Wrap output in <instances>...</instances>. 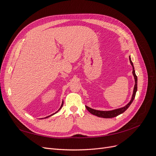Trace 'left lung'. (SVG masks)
Returning <instances> with one entry per match:
<instances>
[{
	"label": "left lung",
	"mask_w": 156,
	"mask_h": 156,
	"mask_svg": "<svg viewBox=\"0 0 156 156\" xmlns=\"http://www.w3.org/2000/svg\"><path fill=\"white\" fill-rule=\"evenodd\" d=\"M129 61H130V63H131V66H133V75L134 78H135V87H134V90H133V96H132V98H131V101H129V103H128V104H127L124 107L117 108V109L113 110V111H97V110H95V109H93V108H90L87 106H85L86 108H87V109L88 110V111L90 112L91 114H92L94 115H96L98 117L105 118V119H110V118H113V117L117 116H119V115L122 114V113H123L124 112H125L127 109V108H128L130 106V105L131 104V103L133 102V101L134 100V98L135 97L136 92V90H137V77H136V75L135 74V70H134V67H133V62H132L130 56H129Z\"/></svg>",
	"instance_id": "8db88e82"
}]
</instances>
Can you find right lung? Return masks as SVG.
Returning a JSON list of instances; mask_svg holds the SVG:
<instances>
[{
	"label": "right lung",
	"mask_w": 156,
	"mask_h": 156,
	"mask_svg": "<svg viewBox=\"0 0 156 156\" xmlns=\"http://www.w3.org/2000/svg\"><path fill=\"white\" fill-rule=\"evenodd\" d=\"M62 105H63V101H62V105H61V107H60V108H59V110L60 109V108H62ZM59 110H58V111H59ZM58 111H56V112L55 113H56V112H57ZM55 113H54V114H55ZM54 114H53V115H50V116H48V117H46V118H48V117H49V116H52V115H53ZM46 118H45V119H46Z\"/></svg>",
	"instance_id": "1"
}]
</instances>
